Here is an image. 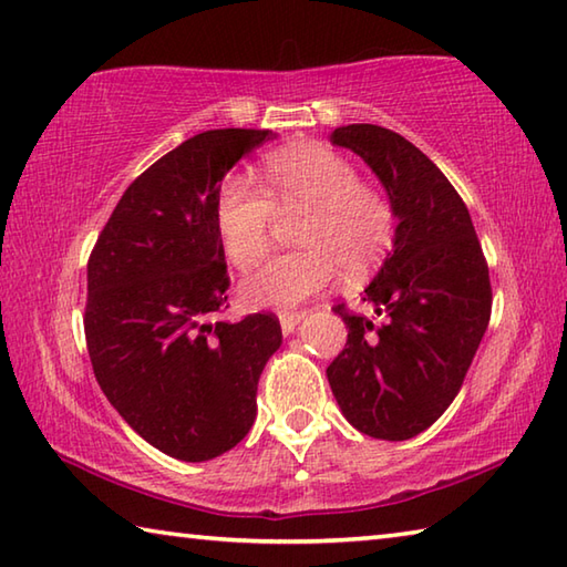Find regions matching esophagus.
Returning <instances> with one entry per match:
<instances>
[{"label": "esophagus", "instance_id": "obj_1", "mask_svg": "<svg viewBox=\"0 0 567 567\" xmlns=\"http://www.w3.org/2000/svg\"><path fill=\"white\" fill-rule=\"evenodd\" d=\"M308 313L306 311H281L279 313V323H281V330H284V336H288V333H293L296 330V326L301 323V320L306 318Z\"/></svg>", "mask_w": 567, "mask_h": 567}]
</instances>
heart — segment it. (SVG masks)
Masks as SVG:
<instances>
[{"mask_svg": "<svg viewBox=\"0 0 567 567\" xmlns=\"http://www.w3.org/2000/svg\"><path fill=\"white\" fill-rule=\"evenodd\" d=\"M269 195L251 179H221L215 221L227 259L254 269L269 249L274 207L306 212L296 234L301 251L281 254L241 284L244 301L256 308H284L306 301L338 279L375 271L390 254L398 229L392 202L380 189L358 183V169L326 145L303 143L266 159Z\"/></svg>", "mask_w": 567, "mask_h": 567, "instance_id": "b5f03b06", "label": "heart"}]
</instances>
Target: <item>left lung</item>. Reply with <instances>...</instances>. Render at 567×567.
Listing matches in <instances>:
<instances>
[{
	"label": "left lung",
	"instance_id": "obj_1",
	"mask_svg": "<svg viewBox=\"0 0 567 567\" xmlns=\"http://www.w3.org/2000/svg\"><path fill=\"white\" fill-rule=\"evenodd\" d=\"M330 143L375 173L398 229L362 291L380 323L338 306L348 343L326 375L358 432L404 442L440 420L462 388L488 326V269L466 205L420 147L370 123L336 127Z\"/></svg>",
	"mask_w": 567,
	"mask_h": 567
}]
</instances>
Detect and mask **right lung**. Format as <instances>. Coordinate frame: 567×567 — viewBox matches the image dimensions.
Returning <instances> with one entry per match:
<instances>
[{"instance_id":"1","label":"right lung","mask_w":567,"mask_h":567,"mask_svg":"<svg viewBox=\"0 0 567 567\" xmlns=\"http://www.w3.org/2000/svg\"><path fill=\"white\" fill-rule=\"evenodd\" d=\"M279 137L219 127L189 137L125 189L89 259L85 343L115 412L167 456L209 462L249 434L279 318L215 320L227 264L215 221L224 175Z\"/></svg>"}]
</instances>
